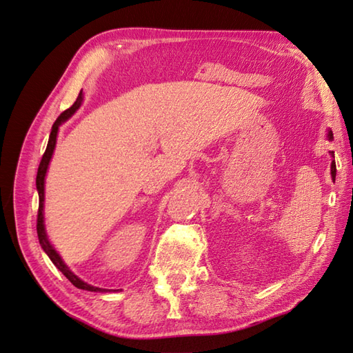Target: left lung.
I'll list each match as a JSON object with an SVG mask.
<instances>
[{
    "mask_svg": "<svg viewBox=\"0 0 353 353\" xmlns=\"http://www.w3.org/2000/svg\"><path fill=\"white\" fill-rule=\"evenodd\" d=\"M327 140L329 141H332L334 140V134H332V131H327ZM330 155L334 157V152H330ZM335 175H336V166H335V160H332V163H330V176H332V179L335 181Z\"/></svg>",
    "mask_w": 353,
    "mask_h": 353,
    "instance_id": "left-lung-1",
    "label": "left lung"
}]
</instances>
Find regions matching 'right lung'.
Returning <instances> with one entry per match:
<instances>
[{
  "mask_svg": "<svg viewBox=\"0 0 353 353\" xmlns=\"http://www.w3.org/2000/svg\"><path fill=\"white\" fill-rule=\"evenodd\" d=\"M83 102V92L81 91L79 92V96L76 99V102L73 103V106L68 108L67 111H63L57 120L54 121V125L52 126V132H50V139H48V145L44 155H42V160L39 163V168H38V175H36V190H38V195H39V210H38V224H36V230H38V239L42 250L46 251V254L50 257V261L54 263V267L59 270L63 276H65L71 283H73L79 290H85V291H91V292H111V291H119V290H105V288H97V286H92L90 283L83 282L82 279H79L73 271H71L67 263L62 261V257L59 256V253L54 250V247L52 245V242L48 241V236L46 232V224H44V201H46V175H47V170H48V164L52 161V157L54 152V148H56V140H57V132H59V126L62 123H65V121L73 116V114L81 108Z\"/></svg>",
  "mask_w": 353,
  "mask_h": 353,
  "instance_id": "add662e5",
  "label": "right lung"
}]
</instances>
